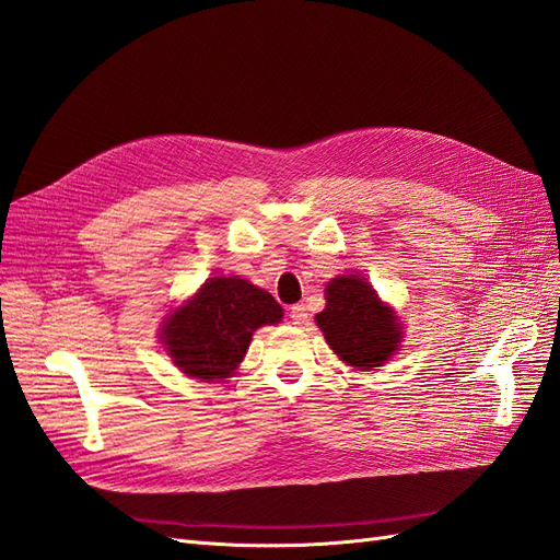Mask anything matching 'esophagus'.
Returning <instances> with one entry per match:
<instances>
[{
    "label": "esophagus",
    "instance_id": "obj_1",
    "mask_svg": "<svg viewBox=\"0 0 560 560\" xmlns=\"http://www.w3.org/2000/svg\"><path fill=\"white\" fill-rule=\"evenodd\" d=\"M290 319L294 322V325H306L308 322V311L306 306H301V303H296V306L290 308Z\"/></svg>",
    "mask_w": 560,
    "mask_h": 560
}]
</instances>
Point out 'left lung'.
<instances>
[{
  "label": "left lung",
  "mask_w": 560,
  "mask_h": 560,
  "mask_svg": "<svg viewBox=\"0 0 560 560\" xmlns=\"http://www.w3.org/2000/svg\"><path fill=\"white\" fill-rule=\"evenodd\" d=\"M325 296L327 306L315 322L348 366L374 371L399 350L404 327L366 278L338 276L327 284Z\"/></svg>",
  "instance_id": "obj_1"
}]
</instances>
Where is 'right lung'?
<instances>
[{
    "mask_svg": "<svg viewBox=\"0 0 560 560\" xmlns=\"http://www.w3.org/2000/svg\"><path fill=\"white\" fill-rule=\"evenodd\" d=\"M280 319L282 306L261 287L238 276H217L165 317L161 343L182 374L212 383L231 378L252 334Z\"/></svg>",
    "mask_w": 560,
    "mask_h": 560,
    "instance_id": "add662e5",
    "label": "right lung"
}]
</instances>
